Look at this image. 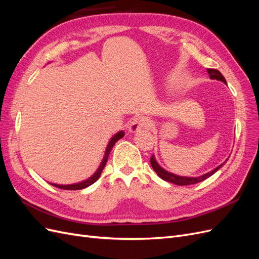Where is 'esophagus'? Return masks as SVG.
<instances>
[{
  "label": "esophagus",
  "instance_id": "1",
  "mask_svg": "<svg viewBox=\"0 0 259 259\" xmlns=\"http://www.w3.org/2000/svg\"><path fill=\"white\" fill-rule=\"evenodd\" d=\"M150 121H149L148 119H146V117H143V116H137L135 117V119H133L132 122L130 123V126H128V132L130 133H136L140 130L143 128H147L150 126Z\"/></svg>",
  "mask_w": 259,
  "mask_h": 259
}]
</instances>
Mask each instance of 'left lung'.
Here are the masks:
<instances>
[{"instance_id": "8db88e82", "label": "left lung", "mask_w": 259, "mask_h": 259, "mask_svg": "<svg viewBox=\"0 0 259 259\" xmlns=\"http://www.w3.org/2000/svg\"><path fill=\"white\" fill-rule=\"evenodd\" d=\"M207 72L209 74V77L210 79L213 80H218V81H222L224 82L225 84H227L226 82V79L224 77V75L218 71V70L216 69H207ZM228 161V159H227L224 163H222L221 165H218L216 168H214L213 170L208 171V173L202 175V176H199V177H186V176H178V175H175L173 173H169V171L165 170L164 168H162L158 162H156V160L154 159V156L152 155L151 159H150V163H151V166L152 168L154 169V171L156 174H158V176L160 178H162L163 180H166V182H169L171 184H175V185H178V186H188V185H193V184H198L200 182H203V180H205L206 178H208L209 176H211L213 174H215L216 171L221 168L223 165H225V163Z\"/></svg>"}]
</instances>
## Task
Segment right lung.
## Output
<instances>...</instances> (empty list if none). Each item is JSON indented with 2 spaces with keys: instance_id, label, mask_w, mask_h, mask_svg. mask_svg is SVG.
Instances as JSON below:
<instances>
[{
  "instance_id": "right-lung-1",
  "label": "right lung",
  "mask_w": 259,
  "mask_h": 259,
  "mask_svg": "<svg viewBox=\"0 0 259 259\" xmlns=\"http://www.w3.org/2000/svg\"><path fill=\"white\" fill-rule=\"evenodd\" d=\"M124 136V132L123 131H120L119 133H116V134L114 136H112V138L110 139V142H109L108 146H107V149H106V152H105V155H104V159L103 161H101L100 165L98 167V169L95 171V174H94L93 176H91L89 179L84 180V182H81V183H77V184H73V185H57V184H51L53 185L54 187H57L59 188V189H65V190H80V189H84V188L89 187L91 185H93L95 182H97L98 178L100 177L101 175V171H103L106 163L108 161V156H109V153H110L111 149L113 148L114 144L117 142V140L121 139L122 137Z\"/></svg>"
}]
</instances>
